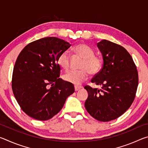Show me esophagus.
I'll use <instances>...</instances> for the list:
<instances>
[{"label":"esophagus","mask_w":148,"mask_h":148,"mask_svg":"<svg viewBox=\"0 0 148 148\" xmlns=\"http://www.w3.org/2000/svg\"><path fill=\"white\" fill-rule=\"evenodd\" d=\"M82 87L81 86H75L74 87V89H75V91H79V89H81Z\"/></svg>","instance_id":"esophagus-1"}]
</instances>
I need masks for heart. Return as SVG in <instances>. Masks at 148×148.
<instances>
[{
	"mask_svg": "<svg viewBox=\"0 0 148 148\" xmlns=\"http://www.w3.org/2000/svg\"><path fill=\"white\" fill-rule=\"evenodd\" d=\"M73 51L83 58L79 65L82 69L78 71H71L65 74L63 79L70 84L79 86L87 79L88 72L91 74H97L101 68V61L95 56L92 48L86 44H79L75 46ZM57 63L61 69L68 70L70 66V56L67 51H62L57 59Z\"/></svg>",
	"mask_w": 148,
	"mask_h": 148,
	"instance_id": "obj_1",
	"label": "heart"
}]
</instances>
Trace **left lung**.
I'll list each match as a JSON object with an SVG mask.
<instances>
[{"mask_svg":"<svg viewBox=\"0 0 148 148\" xmlns=\"http://www.w3.org/2000/svg\"><path fill=\"white\" fill-rule=\"evenodd\" d=\"M103 66L91 79L101 89L84 87L88 92L85 107L100 121H109L124 114L133 102L138 75L131 55L123 47L106 40L97 43Z\"/></svg>","mask_w":148,"mask_h":148,"instance_id":"1","label":"left lung"}]
</instances>
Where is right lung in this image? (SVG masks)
<instances>
[{
	"instance_id": "add662e5",
	"label": "right lung",
	"mask_w": 148,
	"mask_h": 148,
	"mask_svg": "<svg viewBox=\"0 0 148 148\" xmlns=\"http://www.w3.org/2000/svg\"><path fill=\"white\" fill-rule=\"evenodd\" d=\"M71 45L56 37L34 41L20 52L12 75V90L22 110L30 117L46 121L63 107L74 92V85L59 78L57 59Z\"/></svg>"
}]
</instances>
